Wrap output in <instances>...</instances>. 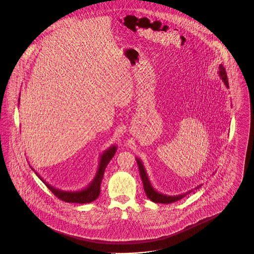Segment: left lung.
I'll return each mask as SVG.
<instances>
[{
    "mask_svg": "<svg viewBox=\"0 0 254 254\" xmlns=\"http://www.w3.org/2000/svg\"><path fill=\"white\" fill-rule=\"evenodd\" d=\"M219 70H220L219 73H220V76H221L222 81H224L225 85L229 88V82H228V78H227L226 70L224 69L223 65H220ZM136 161H137V164H138L139 171H140V178L142 180L144 191H145L147 197H148L150 200H152L153 202H157V203H159V202H160V203H171V202H174V201H176V200L183 199V198H184L188 193L191 192V191L190 190L189 192H187V193H185V194L178 195V196H167V195H163L162 194V193L157 192L156 190H154V189L151 187V184H150V182H149V180H148V177H147V175H146L145 170H144V167H143L142 163H141L140 160L137 159V158H136ZM200 186H201V185L198 186L196 189L200 188Z\"/></svg>",
    "mask_w": 254,
    "mask_h": 254,
    "instance_id": "obj_1",
    "label": "left lung"
}]
</instances>
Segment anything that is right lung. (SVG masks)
Returning <instances> with one entry per match:
<instances>
[{"instance_id":"obj_1","label":"right lung","mask_w":254,"mask_h":254,"mask_svg":"<svg viewBox=\"0 0 254 254\" xmlns=\"http://www.w3.org/2000/svg\"><path fill=\"white\" fill-rule=\"evenodd\" d=\"M115 152H116V147L113 146L109 149L108 151H106L103 153V156L101 158L97 174L93 180V182L89 185V187H87L86 189L82 190L81 191H75V192L72 191L71 192V191H64V190L55 189L51 185L46 184L43 181V179L41 178V176H39L38 173H35L39 178L43 181V184H45L47 188L60 200L65 201V202H73V203H90L93 200H96L98 196L100 195L101 184L103 181L105 168L108 165L111 159L114 156Z\"/></svg>"}]
</instances>
